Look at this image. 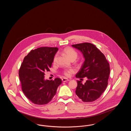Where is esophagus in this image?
Returning <instances> with one entry per match:
<instances>
[{
  "mask_svg": "<svg viewBox=\"0 0 131 131\" xmlns=\"http://www.w3.org/2000/svg\"><path fill=\"white\" fill-rule=\"evenodd\" d=\"M62 81L63 82H66V81H69V80L67 78H63L62 79Z\"/></svg>",
  "mask_w": 131,
  "mask_h": 131,
  "instance_id": "obj_1",
  "label": "esophagus"
}]
</instances>
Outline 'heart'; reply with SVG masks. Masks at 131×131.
<instances>
[{
    "mask_svg": "<svg viewBox=\"0 0 131 131\" xmlns=\"http://www.w3.org/2000/svg\"><path fill=\"white\" fill-rule=\"evenodd\" d=\"M63 52L64 54H65L71 60H75L78 57L77 52L74 49L70 47H67L65 48L63 50ZM56 59H57V56H56L53 59V63L56 62ZM73 72L74 71L72 69H70L68 70L64 71L63 74L65 76L69 77Z\"/></svg>",
    "mask_w": 131,
    "mask_h": 131,
    "instance_id": "1",
    "label": "heart"
}]
</instances>
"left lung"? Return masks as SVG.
<instances>
[{"label":"left lung","instance_id":"left-lung-1","mask_svg":"<svg viewBox=\"0 0 131 131\" xmlns=\"http://www.w3.org/2000/svg\"><path fill=\"white\" fill-rule=\"evenodd\" d=\"M72 47L80 50L85 59L75 77L87 78L84 84L77 81L75 93L84 102H93L100 97L107 87L110 64L104 54L93 44L84 43L73 45Z\"/></svg>","mask_w":131,"mask_h":131}]
</instances>
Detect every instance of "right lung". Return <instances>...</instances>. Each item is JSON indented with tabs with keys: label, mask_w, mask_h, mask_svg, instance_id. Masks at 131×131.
I'll return each instance as SVG.
<instances>
[{
	"label": "right lung",
	"mask_w": 131,
	"mask_h": 131,
	"mask_svg": "<svg viewBox=\"0 0 131 131\" xmlns=\"http://www.w3.org/2000/svg\"><path fill=\"white\" fill-rule=\"evenodd\" d=\"M58 49L41 47L30 52L24 59L19 70V78L25 96L36 105L50 102L61 84L59 78L45 80V72L50 71L54 56Z\"/></svg>",
	"instance_id": "1"
}]
</instances>
